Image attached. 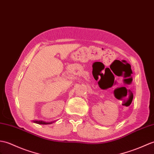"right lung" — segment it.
<instances>
[{"label":"right lung","instance_id":"add662e5","mask_svg":"<svg viewBox=\"0 0 154 154\" xmlns=\"http://www.w3.org/2000/svg\"><path fill=\"white\" fill-rule=\"evenodd\" d=\"M34 123H37V124H40V125H48V124H51L53 122H45V121H33Z\"/></svg>","mask_w":154,"mask_h":154}]
</instances>
